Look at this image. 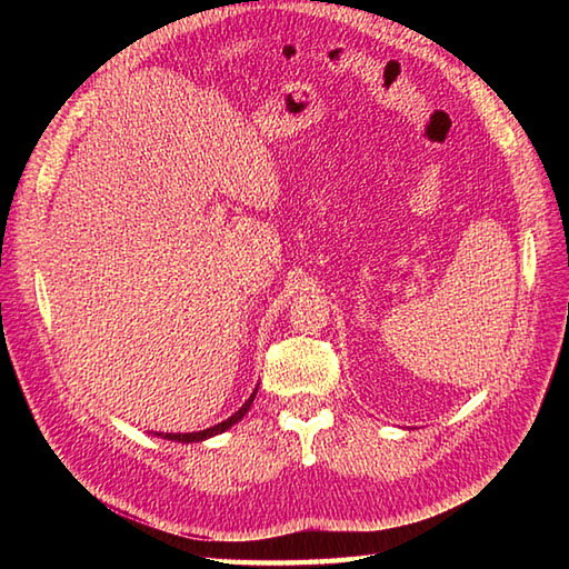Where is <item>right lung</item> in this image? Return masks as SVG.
Segmentation results:
<instances>
[{"mask_svg":"<svg viewBox=\"0 0 569 569\" xmlns=\"http://www.w3.org/2000/svg\"><path fill=\"white\" fill-rule=\"evenodd\" d=\"M253 396H257V391L251 393L249 401H247L244 406H241L232 418H227V420H222V422H217V426H212V428H208V430H200V432H178V435H173V432H166L163 438H166V440H178V442H200V440H204V438H212V435H217V432H224L227 428H232L234 422H239L241 418H244V413H247L249 406H251V401H253ZM159 435H161V432H159Z\"/></svg>","mask_w":569,"mask_h":569,"instance_id":"obj_1","label":"right lung"}]
</instances>
